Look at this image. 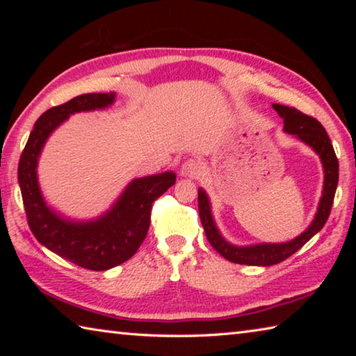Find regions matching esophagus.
I'll use <instances>...</instances> for the list:
<instances>
[{"label":"esophagus","mask_w":356,"mask_h":356,"mask_svg":"<svg viewBox=\"0 0 356 356\" xmlns=\"http://www.w3.org/2000/svg\"><path fill=\"white\" fill-rule=\"evenodd\" d=\"M201 171H202V163L197 159L185 160L182 166H180V176L184 177H196L200 176Z\"/></svg>","instance_id":"esophagus-1"}]
</instances>
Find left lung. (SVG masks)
Wrapping results in <instances>:
<instances>
[{"instance_id": "8db88e82", "label": "left lung", "mask_w": 356, "mask_h": 356, "mask_svg": "<svg viewBox=\"0 0 356 356\" xmlns=\"http://www.w3.org/2000/svg\"><path fill=\"white\" fill-rule=\"evenodd\" d=\"M273 108L276 113L284 119V130L287 134L298 136L301 141H305L308 146L316 150L321 156L323 170H325V182L322 200L318 204L317 213L311 226L306 229L303 234H300L297 238L287 243H262L252 246H234L227 243L225 238L220 236L216 229L212 213H210V204L207 195L201 188L197 190V207H200L201 222L206 231V237L210 245L220 252V254L234 264L242 265H275L287 257H291L293 252H297L301 246L316 236L327 222L331 207H333L334 193L337 186V179H339V161L334 154L333 144L330 141V136L325 131L323 125L318 122L316 118L308 116V114L298 111L293 106H284L275 104Z\"/></svg>"}]
</instances>
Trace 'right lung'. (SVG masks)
I'll list each match as a JSON object with an SVG mask.
<instances>
[{"mask_svg":"<svg viewBox=\"0 0 356 356\" xmlns=\"http://www.w3.org/2000/svg\"><path fill=\"white\" fill-rule=\"evenodd\" d=\"M114 94H83L47 110L35 120L19 161V184L29 229L39 242L78 267L102 272L135 254L146 238L155 200L176 184V174L135 179L114 207L95 221L75 222L58 216L40 195L38 159L47 138L70 114L111 105Z\"/></svg>","mask_w":356,"mask_h":356,"instance_id":"1","label":"right lung"}]
</instances>
